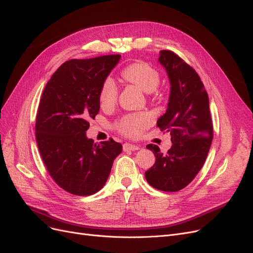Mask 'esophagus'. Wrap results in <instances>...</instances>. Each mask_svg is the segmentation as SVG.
Listing matches in <instances>:
<instances>
[{
	"label": "esophagus",
	"mask_w": 253,
	"mask_h": 253,
	"mask_svg": "<svg viewBox=\"0 0 253 253\" xmlns=\"http://www.w3.org/2000/svg\"><path fill=\"white\" fill-rule=\"evenodd\" d=\"M139 147L136 146V145H132V144H129V143H125L123 145V150L125 152H128V151H136L138 150Z\"/></svg>",
	"instance_id": "1"
}]
</instances>
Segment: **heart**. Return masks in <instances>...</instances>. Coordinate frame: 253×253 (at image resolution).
I'll list each match as a JSON object with an SVG mask.
<instances>
[{"label": "heart", "instance_id": "obj_1", "mask_svg": "<svg viewBox=\"0 0 253 253\" xmlns=\"http://www.w3.org/2000/svg\"><path fill=\"white\" fill-rule=\"evenodd\" d=\"M123 78L138 86L147 93L154 91L161 78L158 72L145 62H136L130 64L123 72H122ZM118 87L116 83L111 79H106L103 83L100 90V103L103 107L112 106L118 99ZM151 117L145 112L141 114L128 115L119 120L116 124L117 129L121 133L127 136H138L146 128L151 124Z\"/></svg>", "mask_w": 253, "mask_h": 253}]
</instances>
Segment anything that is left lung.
Instances as JSON below:
<instances>
[{"label": "left lung", "instance_id": "1", "mask_svg": "<svg viewBox=\"0 0 253 253\" xmlns=\"http://www.w3.org/2000/svg\"><path fill=\"white\" fill-rule=\"evenodd\" d=\"M158 62L169 78L170 96L156 125L170 132L173 145L166 154L156 145L147 146L155 164L145 177L154 189L177 192L195 178L209 154L212 139L210 100L198 74L176 54L161 51Z\"/></svg>", "mask_w": 253, "mask_h": 253}]
</instances>
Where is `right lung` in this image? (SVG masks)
Wrapping results in <instances>:
<instances>
[{
  "label": "right lung",
  "mask_w": 253,
  "mask_h": 253,
  "mask_svg": "<svg viewBox=\"0 0 253 253\" xmlns=\"http://www.w3.org/2000/svg\"><path fill=\"white\" fill-rule=\"evenodd\" d=\"M120 58L65 61L43 89L35 125L37 147L54 181L73 195L99 192L123 150L112 138L97 144L86 136L88 119L100 110L101 87Z\"/></svg>",
  "instance_id": "right-lung-1"
}]
</instances>
